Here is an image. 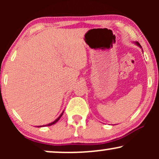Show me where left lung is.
<instances>
[{
	"mask_svg": "<svg viewBox=\"0 0 159 159\" xmlns=\"http://www.w3.org/2000/svg\"><path fill=\"white\" fill-rule=\"evenodd\" d=\"M136 44L138 45V46H139V47H140V48H141V46H140V43H138V42H137V43H136Z\"/></svg>",
	"mask_w": 159,
	"mask_h": 159,
	"instance_id": "left-lung-1",
	"label": "left lung"
}]
</instances>
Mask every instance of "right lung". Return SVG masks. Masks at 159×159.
Returning a JSON list of instances; mask_svg holds the SVG:
<instances>
[{
  "mask_svg": "<svg viewBox=\"0 0 159 159\" xmlns=\"http://www.w3.org/2000/svg\"><path fill=\"white\" fill-rule=\"evenodd\" d=\"M63 112H62V114L60 115L59 116V117L57 118V119H56L55 120H54V122H52V123H49V124H48V125H43V126H49V125H53V124H54V123H56L58 121V120H59L60 119H61V117L62 116V115H63ZM38 127H42V126H38Z\"/></svg>",
  "mask_w": 159,
  "mask_h": 159,
  "instance_id": "obj_1",
  "label": "right lung"
}]
</instances>
